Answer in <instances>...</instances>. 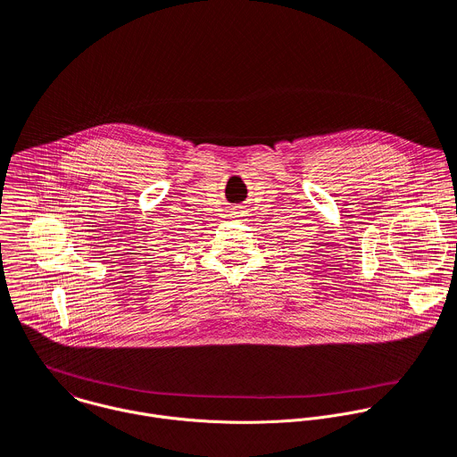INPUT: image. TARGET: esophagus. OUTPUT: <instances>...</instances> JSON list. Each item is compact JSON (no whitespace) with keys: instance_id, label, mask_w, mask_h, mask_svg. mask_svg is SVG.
Masks as SVG:
<instances>
[{"instance_id":"1","label":"esophagus","mask_w":457,"mask_h":457,"mask_svg":"<svg viewBox=\"0 0 457 457\" xmlns=\"http://www.w3.org/2000/svg\"><path fill=\"white\" fill-rule=\"evenodd\" d=\"M232 216H234V218H243V216H245V211H243V209H234V211H232Z\"/></svg>"}]
</instances>
